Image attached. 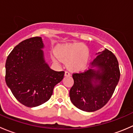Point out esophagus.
<instances>
[{"label": "esophagus", "mask_w": 133, "mask_h": 133, "mask_svg": "<svg viewBox=\"0 0 133 133\" xmlns=\"http://www.w3.org/2000/svg\"><path fill=\"white\" fill-rule=\"evenodd\" d=\"M65 76H71V73H69V71H66L65 72Z\"/></svg>", "instance_id": "1"}]
</instances>
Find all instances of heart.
<instances>
[{
    "label": "heart",
    "mask_w": 133,
    "mask_h": 133,
    "mask_svg": "<svg viewBox=\"0 0 133 133\" xmlns=\"http://www.w3.org/2000/svg\"><path fill=\"white\" fill-rule=\"evenodd\" d=\"M57 53L62 60L68 62L69 68L72 71H80L88 68L90 55L84 44L78 43L61 45L57 48Z\"/></svg>",
    "instance_id": "obj_1"
}]
</instances>
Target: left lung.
Listing matches in <instances>:
<instances>
[{"mask_svg":"<svg viewBox=\"0 0 133 133\" xmlns=\"http://www.w3.org/2000/svg\"><path fill=\"white\" fill-rule=\"evenodd\" d=\"M84 72L73 74L74 84L69 91L73 105L86 112L97 111L111 99L120 76L118 62L108 49L98 53ZM96 66L97 70L92 68Z\"/></svg>","mask_w":133,"mask_h":133,"instance_id":"1","label":"left lung"}]
</instances>
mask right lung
Returning a JSON list of instances; mask_svg holds the SVG:
<instances>
[{
	"mask_svg": "<svg viewBox=\"0 0 133 133\" xmlns=\"http://www.w3.org/2000/svg\"><path fill=\"white\" fill-rule=\"evenodd\" d=\"M43 48L41 37L28 38L15 47L6 62V84L15 98L29 108L49 100L54 87L64 76V71L50 69Z\"/></svg>",
	"mask_w": 133,
	"mask_h": 133,
	"instance_id": "1",
	"label": "right lung"
}]
</instances>
